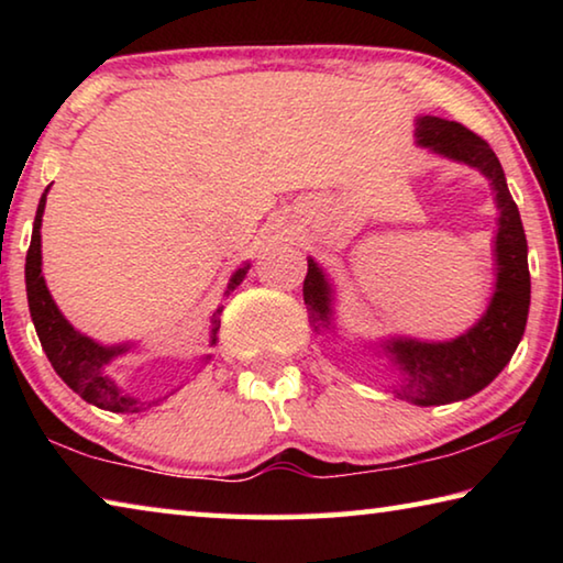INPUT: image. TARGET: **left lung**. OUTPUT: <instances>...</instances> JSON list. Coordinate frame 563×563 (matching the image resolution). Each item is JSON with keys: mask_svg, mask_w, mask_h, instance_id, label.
<instances>
[{"mask_svg": "<svg viewBox=\"0 0 563 563\" xmlns=\"http://www.w3.org/2000/svg\"><path fill=\"white\" fill-rule=\"evenodd\" d=\"M417 146L432 154L476 168L489 180L497 203V235H494V265L497 280L487 310L474 325L452 340L430 342L407 335L369 342L365 350L387 357L397 375L393 393L399 399L432 407L460 402L487 387L517 350L527 328L531 280L519 208L509 194L504 168L487 141L456 121L440 117H419L415 129ZM310 325L325 340H338L335 332V288L316 258H308V275L302 283Z\"/></svg>", "mask_w": 563, "mask_h": 563, "instance_id": "1", "label": "left lung"}]
</instances>
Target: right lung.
Segmentation results:
<instances>
[{
	"mask_svg": "<svg viewBox=\"0 0 563 563\" xmlns=\"http://www.w3.org/2000/svg\"><path fill=\"white\" fill-rule=\"evenodd\" d=\"M46 194H49V186H46V190L42 194L40 208H36L32 243H30V253H26V265H24L26 300H30V312H32L36 335H40L42 347L46 352V357H49L52 367L56 369V375H59L81 399H87L89 405L99 407V409H107V412H121V415L144 412V409L158 405L161 399H166L168 395L144 402V399L133 397L126 393V389H121L107 375V365H111L113 360L126 355L129 350H133L131 342H119V345H101V342L91 340L89 335H84V332L76 330L71 322L62 316V310L56 308L49 288H46V280L42 273V216H44V206H46ZM247 271H251V263H243L241 268L231 275L225 295H231L238 285L243 283ZM221 312H223V305H218L211 316V325H208V347H213L218 342V330H221ZM196 360L208 362L211 360V355H198Z\"/></svg>",
	"mask_w": 563,
	"mask_h": 563,
	"instance_id": "right-lung-1",
	"label": "right lung"
}]
</instances>
